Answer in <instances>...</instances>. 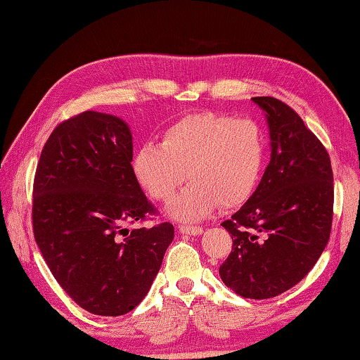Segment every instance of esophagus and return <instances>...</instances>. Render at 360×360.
<instances>
[{"instance_id": "esophagus-1", "label": "esophagus", "mask_w": 360, "mask_h": 360, "mask_svg": "<svg viewBox=\"0 0 360 360\" xmlns=\"http://www.w3.org/2000/svg\"><path fill=\"white\" fill-rule=\"evenodd\" d=\"M179 231L182 234H187V236H198V234L202 233L201 226H191V225H181Z\"/></svg>"}]
</instances>
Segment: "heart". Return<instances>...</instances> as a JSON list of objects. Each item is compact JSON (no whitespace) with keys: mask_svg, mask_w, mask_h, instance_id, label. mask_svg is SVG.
Wrapping results in <instances>:
<instances>
[{"mask_svg":"<svg viewBox=\"0 0 360 360\" xmlns=\"http://www.w3.org/2000/svg\"><path fill=\"white\" fill-rule=\"evenodd\" d=\"M264 159L266 136L257 121L198 112L169 124L160 145H141L132 165L136 179L158 201L172 200L187 176L192 182L174 198L169 212L181 220H197L217 205L231 209L250 198Z\"/></svg>","mask_w":360,"mask_h":360,"instance_id":"heart-1","label":"heart"}]
</instances>
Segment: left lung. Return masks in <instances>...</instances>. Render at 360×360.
<instances>
[{
    "label": "left lung",
    "mask_w": 360,
    "mask_h": 360,
    "mask_svg": "<svg viewBox=\"0 0 360 360\" xmlns=\"http://www.w3.org/2000/svg\"><path fill=\"white\" fill-rule=\"evenodd\" d=\"M252 101L269 124L271 162L252 197L221 224L233 247L219 272L239 296L269 299L297 285L328 245L334 174L323 143L290 105Z\"/></svg>",
    "instance_id": "obj_1"
}]
</instances>
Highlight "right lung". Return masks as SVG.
I'll return each mask as SVG.
<instances>
[{
  "label": "right lung",
  "instance_id": "obj_1",
  "mask_svg": "<svg viewBox=\"0 0 360 360\" xmlns=\"http://www.w3.org/2000/svg\"><path fill=\"white\" fill-rule=\"evenodd\" d=\"M132 158L126 122L83 112L51 132L32 186V231L45 263L77 305L101 316L126 315L145 299L174 238L169 221L127 228L158 214Z\"/></svg>",
  "mask_w": 360,
  "mask_h": 360
}]
</instances>
